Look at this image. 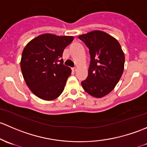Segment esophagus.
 <instances>
[{"mask_svg":"<svg viewBox=\"0 0 147 147\" xmlns=\"http://www.w3.org/2000/svg\"><path fill=\"white\" fill-rule=\"evenodd\" d=\"M71 70H72V71H76V67H73V68H71Z\"/></svg>","mask_w":147,"mask_h":147,"instance_id":"esophagus-1","label":"esophagus"}]
</instances>
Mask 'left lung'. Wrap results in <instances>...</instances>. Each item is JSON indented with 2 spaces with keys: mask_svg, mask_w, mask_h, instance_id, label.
I'll use <instances>...</instances> for the list:
<instances>
[{
  "mask_svg": "<svg viewBox=\"0 0 147 147\" xmlns=\"http://www.w3.org/2000/svg\"><path fill=\"white\" fill-rule=\"evenodd\" d=\"M78 38L86 44L90 56L88 75L81 82L86 93L102 98L114 89L122 76L125 55L118 41L100 30L82 34Z\"/></svg>",
  "mask_w": 147,
  "mask_h": 147,
  "instance_id": "obj_1",
  "label": "left lung"
}]
</instances>
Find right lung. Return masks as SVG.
Instances as JSON below:
<instances>
[{
  "instance_id": "obj_1",
  "label": "right lung",
  "mask_w": 147,
  "mask_h": 147,
  "mask_svg": "<svg viewBox=\"0 0 147 147\" xmlns=\"http://www.w3.org/2000/svg\"><path fill=\"white\" fill-rule=\"evenodd\" d=\"M73 40L72 36L43 34L25 46L21 71L26 84L36 96L52 100L61 94L71 74V69L63 65L61 57Z\"/></svg>"
}]
</instances>
